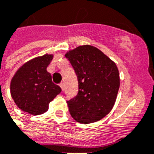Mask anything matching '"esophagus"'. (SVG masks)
I'll return each instance as SVG.
<instances>
[{"label":"esophagus","mask_w":154,"mask_h":154,"mask_svg":"<svg viewBox=\"0 0 154 154\" xmlns=\"http://www.w3.org/2000/svg\"><path fill=\"white\" fill-rule=\"evenodd\" d=\"M59 86H60V87L61 88V90H63V89H64V83H63V82H61V83L59 84Z\"/></svg>","instance_id":"1"}]
</instances>
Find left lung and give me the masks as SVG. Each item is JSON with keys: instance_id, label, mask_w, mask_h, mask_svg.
Wrapping results in <instances>:
<instances>
[{"instance_id": "8db88e82", "label": "left lung", "mask_w": 154, "mask_h": 154, "mask_svg": "<svg viewBox=\"0 0 154 154\" xmlns=\"http://www.w3.org/2000/svg\"><path fill=\"white\" fill-rule=\"evenodd\" d=\"M78 78L79 92L67 101L72 117L81 124L104 118L112 110L120 86L118 67L95 47L82 45L65 55Z\"/></svg>"}]
</instances>
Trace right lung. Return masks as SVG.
Masks as SVG:
<instances>
[{
    "mask_svg": "<svg viewBox=\"0 0 154 154\" xmlns=\"http://www.w3.org/2000/svg\"><path fill=\"white\" fill-rule=\"evenodd\" d=\"M53 54L34 57L18 68L11 80L10 92L17 107L32 115L47 112L49 103L61 92L52 82L47 66Z\"/></svg>",
    "mask_w": 154,
    "mask_h": 154,
    "instance_id": "obj_1",
    "label": "right lung"
}]
</instances>
